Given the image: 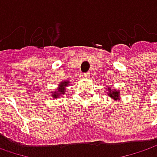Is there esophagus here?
Returning <instances> with one entry per match:
<instances>
[{
  "mask_svg": "<svg viewBox=\"0 0 157 157\" xmlns=\"http://www.w3.org/2000/svg\"><path fill=\"white\" fill-rule=\"evenodd\" d=\"M82 77H83V78H89V77H90V73H83V74H82Z\"/></svg>",
  "mask_w": 157,
  "mask_h": 157,
  "instance_id": "esophagus-1",
  "label": "esophagus"
}]
</instances>
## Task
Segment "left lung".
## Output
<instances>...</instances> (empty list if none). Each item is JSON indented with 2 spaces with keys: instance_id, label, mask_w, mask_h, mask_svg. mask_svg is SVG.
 <instances>
[{
  "instance_id": "8db88e82",
  "label": "left lung",
  "mask_w": 157,
  "mask_h": 157,
  "mask_svg": "<svg viewBox=\"0 0 157 157\" xmlns=\"http://www.w3.org/2000/svg\"><path fill=\"white\" fill-rule=\"evenodd\" d=\"M105 92L107 93V95L110 98H113V100H118L120 98V91L119 90H113L111 89V87H108Z\"/></svg>"
}]
</instances>
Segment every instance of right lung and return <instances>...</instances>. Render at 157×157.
I'll return each mask as SVG.
<instances>
[{
    "mask_svg": "<svg viewBox=\"0 0 157 157\" xmlns=\"http://www.w3.org/2000/svg\"><path fill=\"white\" fill-rule=\"evenodd\" d=\"M70 82L68 80H65V81H62L59 85H58V88L57 89L56 93H53L52 96L53 98H57L59 96H61L62 94H64L65 92V87L69 86Z\"/></svg>",
    "mask_w": 157,
    "mask_h": 157,
    "instance_id": "right-lung-1",
    "label": "right lung"
}]
</instances>
